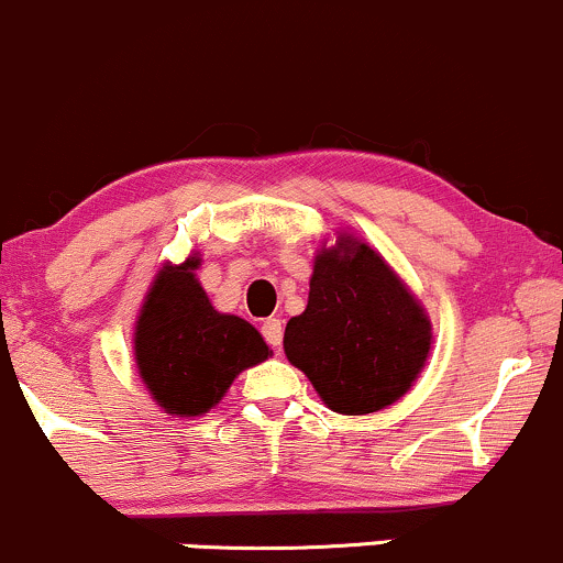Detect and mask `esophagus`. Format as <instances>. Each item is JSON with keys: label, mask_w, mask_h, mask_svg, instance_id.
I'll list each match as a JSON object with an SVG mask.
<instances>
[{"label": "esophagus", "mask_w": 563, "mask_h": 563, "mask_svg": "<svg viewBox=\"0 0 563 563\" xmlns=\"http://www.w3.org/2000/svg\"><path fill=\"white\" fill-rule=\"evenodd\" d=\"M261 332H263L265 343L274 345V349H279V345H282V338H284L282 319H276V316H271V319H265V321H263V327H261Z\"/></svg>", "instance_id": "34e87169"}]
</instances>
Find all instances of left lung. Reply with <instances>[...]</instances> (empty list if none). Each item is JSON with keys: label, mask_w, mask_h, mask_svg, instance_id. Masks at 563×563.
I'll return each mask as SVG.
<instances>
[{"label": "left lung", "mask_w": 563, "mask_h": 563, "mask_svg": "<svg viewBox=\"0 0 563 563\" xmlns=\"http://www.w3.org/2000/svg\"><path fill=\"white\" fill-rule=\"evenodd\" d=\"M431 351V321L375 250L351 236L316 255L308 306L284 330V353L340 415L401 399Z\"/></svg>", "instance_id": "1"}]
</instances>
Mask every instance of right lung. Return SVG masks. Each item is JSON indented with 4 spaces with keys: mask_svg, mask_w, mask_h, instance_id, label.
<instances>
[{
    "mask_svg": "<svg viewBox=\"0 0 563 563\" xmlns=\"http://www.w3.org/2000/svg\"><path fill=\"white\" fill-rule=\"evenodd\" d=\"M197 257L164 265L135 330V362L164 412L197 418L223 399L233 377L268 358L250 321L218 313L194 276Z\"/></svg>",
    "mask_w": 563,
    "mask_h": 563,
    "instance_id": "obj_1",
    "label": "right lung"
}]
</instances>
